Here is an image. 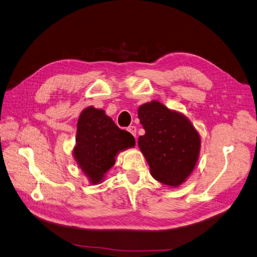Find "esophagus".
<instances>
[{"label": "esophagus", "instance_id": "34e87169", "mask_svg": "<svg viewBox=\"0 0 257 257\" xmlns=\"http://www.w3.org/2000/svg\"><path fill=\"white\" fill-rule=\"evenodd\" d=\"M127 131L130 132V133L133 135L134 137H136V132H137V128H136V126L135 125H131V126H128L127 127Z\"/></svg>", "mask_w": 257, "mask_h": 257}]
</instances>
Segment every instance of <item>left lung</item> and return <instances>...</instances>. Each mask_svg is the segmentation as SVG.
Instances as JSON below:
<instances>
[{
  "mask_svg": "<svg viewBox=\"0 0 257 257\" xmlns=\"http://www.w3.org/2000/svg\"><path fill=\"white\" fill-rule=\"evenodd\" d=\"M138 118L146 131L138 146L159 182L178 186L196 165L200 137L186 116L158 100L138 108Z\"/></svg>",
  "mask_w": 257,
  "mask_h": 257,
  "instance_id": "left-lung-1",
  "label": "left lung"
}]
</instances>
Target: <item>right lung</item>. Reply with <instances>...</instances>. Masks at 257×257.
<instances>
[{"instance_id":"right-lung-1","label":"right lung","mask_w":257,"mask_h":257,"mask_svg":"<svg viewBox=\"0 0 257 257\" xmlns=\"http://www.w3.org/2000/svg\"><path fill=\"white\" fill-rule=\"evenodd\" d=\"M135 146V138L119 128L102 109L88 107L77 123L74 158L93 184L102 182L120 151Z\"/></svg>"}]
</instances>
